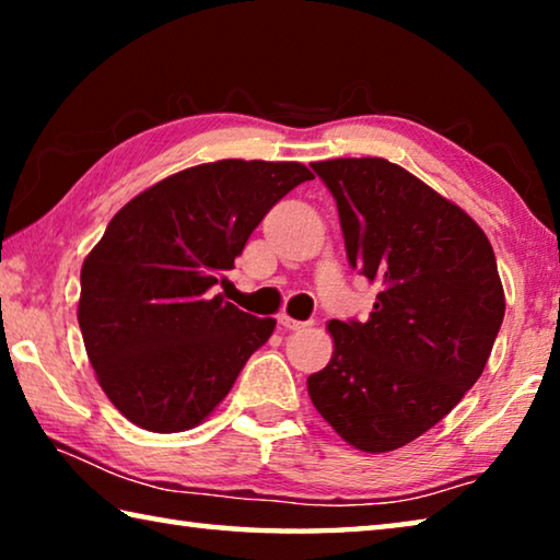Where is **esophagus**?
I'll list each match as a JSON object with an SVG mask.
<instances>
[{
    "label": "esophagus",
    "mask_w": 560,
    "mask_h": 560,
    "mask_svg": "<svg viewBox=\"0 0 560 560\" xmlns=\"http://www.w3.org/2000/svg\"><path fill=\"white\" fill-rule=\"evenodd\" d=\"M279 324L287 328V330H299V328H306L308 326L306 320H296V318H291L289 314H279Z\"/></svg>",
    "instance_id": "1"
}]
</instances>
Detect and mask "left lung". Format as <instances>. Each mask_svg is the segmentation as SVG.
Masks as SVG:
<instances>
[{
	"mask_svg": "<svg viewBox=\"0 0 560 560\" xmlns=\"http://www.w3.org/2000/svg\"><path fill=\"white\" fill-rule=\"evenodd\" d=\"M311 167L338 205L350 267L381 283L365 324L328 320L334 355L308 377L311 402L350 447L393 452L485 373L506 308L494 249L462 207L390 160Z\"/></svg>",
	"mask_w": 560,
	"mask_h": 560,
	"instance_id": "8db88e82",
	"label": "left lung"
}]
</instances>
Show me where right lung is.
Returning a JSON list of instances; mask_svg holds the SVG:
<instances>
[{
	"mask_svg": "<svg viewBox=\"0 0 560 560\" xmlns=\"http://www.w3.org/2000/svg\"><path fill=\"white\" fill-rule=\"evenodd\" d=\"M301 163L217 160L160 179L122 207L81 267L79 326L98 385L150 432L200 424L277 320L214 293Z\"/></svg>",
	"mask_w": 560,
	"mask_h": 560,
	"instance_id": "1",
	"label": "right lung"
}]
</instances>
